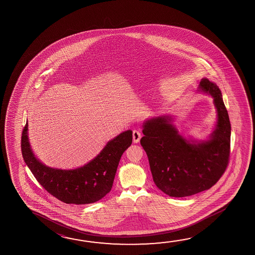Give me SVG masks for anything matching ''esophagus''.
<instances>
[{"instance_id": "34e87169", "label": "esophagus", "mask_w": 255, "mask_h": 255, "mask_svg": "<svg viewBox=\"0 0 255 255\" xmlns=\"http://www.w3.org/2000/svg\"><path fill=\"white\" fill-rule=\"evenodd\" d=\"M141 138V132L138 129H134L132 131V138H133L134 143H138L139 139Z\"/></svg>"}]
</instances>
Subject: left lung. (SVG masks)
<instances>
[{"mask_svg":"<svg viewBox=\"0 0 255 255\" xmlns=\"http://www.w3.org/2000/svg\"><path fill=\"white\" fill-rule=\"evenodd\" d=\"M199 91L213 98L218 121L208 140L189 142L179 134L170 116L143 124L140 144L146 151L154 182L173 197L192 196L212 188L225 172L230 154V117L220 89L206 78Z\"/></svg>","mask_w":255,"mask_h":255,"instance_id":"obj_1","label":"left lung"}]
</instances>
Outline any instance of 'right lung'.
<instances>
[{
	"mask_svg": "<svg viewBox=\"0 0 255 255\" xmlns=\"http://www.w3.org/2000/svg\"><path fill=\"white\" fill-rule=\"evenodd\" d=\"M27 123L22 131L21 151L38 182L51 196L66 204L87 205L101 200L111 190L122 154L132 142L128 129L108 142L96 157L83 167L61 170L41 163L30 146Z\"/></svg>",
	"mask_w": 255,
	"mask_h": 255,
	"instance_id": "right-lung-1",
	"label": "right lung"
}]
</instances>
